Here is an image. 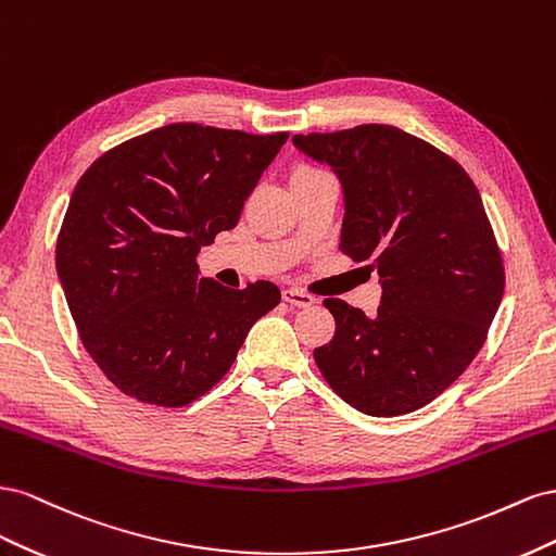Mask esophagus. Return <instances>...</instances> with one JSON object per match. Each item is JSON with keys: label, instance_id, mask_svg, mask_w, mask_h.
Wrapping results in <instances>:
<instances>
[{"label": "esophagus", "instance_id": "obj_1", "mask_svg": "<svg viewBox=\"0 0 556 556\" xmlns=\"http://www.w3.org/2000/svg\"><path fill=\"white\" fill-rule=\"evenodd\" d=\"M281 298H283V303L295 305V307H309L314 303V295L300 291V289H283Z\"/></svg>", "mask_w": 556, "mask_h": 556}]
</instances>
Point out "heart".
<instances>
[{"mask_svg": "<svg viewBox=\"0 0 556 556\" xmlns=\"http://www.w3.org/2000/svg\"><path fill=\"white\" fill-rule=\"evenodd\" d=\"M309 169H316V167H309V165H298V167L293 169V174H300V172H309Z\"/></svg>", "mask_w": 556, "mask_h": 556, "instance_id": "heart-1", "label": "heart"}]
</instances>
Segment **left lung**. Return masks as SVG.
<instances>
[{
    "instance_id": "1",
    "label": "left lung",
    "mask_w": 556,
    "mask_h": 556,
    "mask_svg": "<svg viewBox=\"0 0 556 556\" xmlns=\"http://www.w3.org/2000/svg\"><path fill=\"white\" fill-rule=\"evenodd\" d=\"M344 188L340 251L372 261L377 316L326 298L336 336L314 349L328 387L370 417L415 412L452 387L486 342L505 267L482 198L452 155L393 125L295 135Z\"/></svg>"
}]
</instances>
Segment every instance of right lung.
Returning <instances> with one entry per match:
<instances>
[{
	"label": "right lung",
	"instance_id": "obj_1",
	"mask_svg": "<svg viewBox=\"0 0 556 556\" xmlns=\"http://www.w3.org/2000/svg\"><path fill=\"white\" fill-rule=\"evenodd\" d=\"M289 132L172 123L109 149L78 179L55 265L86 352L139 403L184 407L230 370L281 300L200 279L198 251L230 230Z\"/></svg>",
	"mask_w": 556,
	"mask_h": 556
}]
</instances>
